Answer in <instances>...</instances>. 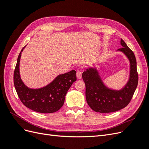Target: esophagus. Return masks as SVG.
<instances>
[{"mask_svg": "<svg viewBox=\"0 0 149 149\" xmlns=\"http://www.w3.org/2000/svg\"><path fill=\"white\" fill-rule=\"evenodd\" d=\"M76 76L78 79H81L82 78V73L80 71H78L77 73H76Z\"/></svg>", "mask_w": 149, "mask_h": 149, "instance_id": "34e87169", "label": "esophagus"}]
</instances>
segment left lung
<instances>
[{
	"mask_svg": "<svg viewBox=\"0 0 149 149\" xmlns=\"http://www.w3.org/2000/svg\"><path fill=\"white\" fill-rule=\"evenodd\" d=\"M122 48L118 52L123 53L130 63L129 77L120 89L108 88L103 82L96 67H90L84 71L82 77L86 85V99L89 106L95 112L109 113L119 111L128 105L138 84L137 62L133 52L123 39Z\"/></svg>",
	"mask_w": 149,
	"mask_h": 149,
	"instance_id": "left-lung-1",
	"label": "left lung"
}]
</instances>
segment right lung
I'll use <instances>...</instances> for the list:
<instances>
[{
  "label": "right lung",
  "mask_w": 149,
  "mask_h": 149,
  "mask_svg": "<svg viewBox=\"0 0 149 149\" xmlns=\"http://www.w3.org/2000/svg\"><path fill=\"white\" fill-rule=\"evenodd\" d=\"M19 54L13 74V83L20 101L29 109L40 113H53L63 106L65 96L71 86L76 81V72L71 70L59 74L45 86L32 89L26 86L20 75V61L22 52Z\"/></svg>",
  "instance_id": "obj_1"
}]
</instances>
